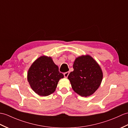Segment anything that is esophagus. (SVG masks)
<instances>
[{"label": "esophagus", "mask_w": 128, "mask_h": 128, "mask_svg": "<svg viewBox=\"0 0 128 128\" xmlns=\"http://www.w3.org/2000/svg\"><path fill=\"white\" fill-rule=\"evenodd\" d=\"M69 72H65L64 74V77L65 78H68V75H69Z\"/></svg>", "instance_id": "esophagus-1"}]
</instances>
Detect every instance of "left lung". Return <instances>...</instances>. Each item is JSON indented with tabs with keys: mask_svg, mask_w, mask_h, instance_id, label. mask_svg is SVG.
<instances>
[{
	"mask_svg": "<svg viewBox=\"0 0 128 128\" xmlns=\"http://www.w3.org/2000/svg\"><path fill=\"white\" fill-rule=\"evenodd\" d=\"M74 71L68 76L71 87L82 96H91L99 87L102 80L100 66L90 56L77 58L73 65Z\"/></svg>",
	"mask_w": 128,
	"mask_h": 128,
	"instance_id": "8db88e82",
	"label": "left lung"
}]
</instances>
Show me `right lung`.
<instances>
[{
	"mask_svg": "<svg viewBox=\"0 0 128 128\" xmlns=\"http://www.w3.org/2000/svg\"><path fill=\"white\" fill-rule=\"evenodd\" d=\"M64 78L50 57L42 56L35 60L29 69L28 81L35 93L41 96L53 93L58 82Z\"/></svg>",
	"mask_w": 128,
	"mask_h": 128,
	"instance_id": "right-lung-1",
	"label": "right lung"
}]
</instances>
